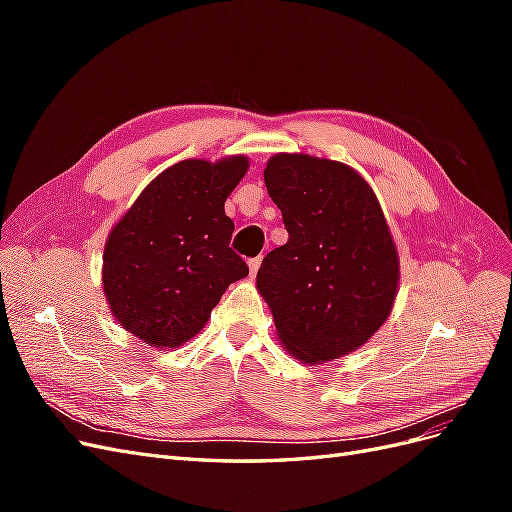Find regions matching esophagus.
Here are the masks:
<instances>
[{
    "instance_id": "obj_1",
    "label": "esophagus",
    "mask_w": 512,
    "mask_h": 512,
    "mask_svg": "<svg viewBox=\"0 0 512 512\" xmlns=\"http://www.w3.org/2000/svg\"><path fill=\"white\" fill-rule=\"evenodd\" d=\"M247 265H250V275L254 277L256 273H258V269H260V265H262V256H256V258H250L247 260Z\"/></svg>"
}]
</instances>
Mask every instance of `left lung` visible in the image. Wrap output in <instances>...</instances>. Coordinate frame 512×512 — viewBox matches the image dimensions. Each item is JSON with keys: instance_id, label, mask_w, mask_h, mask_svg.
I'll return each instance as SVG.
<instances>
[{"instance_id": "8db88e82", "label": "left lung", "mask_w": 512, "mask_h": 512, "mask_svg": "<svg viewBox=\"0 0 512 512\" xmlns=\"http://www.w3.org/2000/svg\"><path fill=\"white\" fill-rule=\"evenodd\" d=\"M265 185L288 243L265 256L256 284L286 350L324 363L363 346L389 318L399 284L374 190L350 166L305 153L273 156Z\"/></svg>"}]
</instances>
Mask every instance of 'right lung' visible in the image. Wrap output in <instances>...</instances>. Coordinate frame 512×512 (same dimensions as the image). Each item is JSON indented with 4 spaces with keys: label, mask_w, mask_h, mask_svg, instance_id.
<instances>
[{
    "label": "right lung",
    "mask_w": 512,
    "mask_h": 512,
    "mask_svg": "<svg viewBox=\"0 0 512 512\" xmlns=\"http://www.w3.org/2000/svg\"><path fill=\"white\" fill-rule=\"evenodd\" d=\"M247 158L183 160L136 198L104 247L102 286L123 329L156 348L188 342L226 288L250 273L232 252L224 203Z\"/></svg>",
    "instance_id": "add662e5"
}]
</instances>
